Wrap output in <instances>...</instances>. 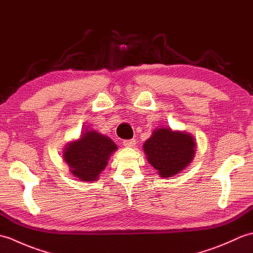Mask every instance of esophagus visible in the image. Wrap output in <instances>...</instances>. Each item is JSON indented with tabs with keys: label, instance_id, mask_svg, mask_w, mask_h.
Instances as JSON below:
<instances>
[{
	"label": "esophagus",
	"instance_id": "34e87169",
	"mask_svg": "<svg viewBox=\"0 0 253 253\" xmlns=\"http://www.w3.org/2000/svg\"><path fill=\"white\" fill-rule=\"evenodd\" d=\"M123 144L127 148H130V147H133L136 144V140L135 139H130V140H124L123 141Z\"/></svg>",
	"mask_w": 253,
	"mask_h": 253
}]
</instances>
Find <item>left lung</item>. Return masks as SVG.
Wrapping results in <instances>:
<instances>
[{
  "label": "left lung",
  "mask_w": 253,
  "mask_h": 253,
  "mask_svg": "<svg viewBox=\"0 0 253 253\" xmlns=\"http://www.w3.org/2000/svg\"><path fill=\"white\" fill-rule=\"evenodd\" d=\"M196 142L187 132L160 128L143 143L148 162L161 177L168 178L178 174L189 164L196 151Z\"/></svg>",
  "instance_id": "1"
}]
</instances>
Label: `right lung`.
<instances>
[{"label":"right lung","mask_w":253,"mask_h":253,"mask_svg":"<svg viewBox=\"0 0 253 253\" xmlns=\"http://www.w3.org/2000/svg\"><path fill=\"white\" fill-rule=\"evenodd\" d=\"M116 149L117 146L109 137L95 130H85L79 140L67 144L63 157L75 177L94 181Z\"/></svg>","instance_id":"obj_1"}]
</instances>
